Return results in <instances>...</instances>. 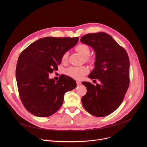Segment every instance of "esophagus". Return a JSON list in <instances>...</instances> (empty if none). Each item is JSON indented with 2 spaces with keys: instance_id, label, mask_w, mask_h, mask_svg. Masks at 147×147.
<instances>
[{
  "instance_id": "1",
  "label": "esophagus",
  "mask_w": 147,
  "mask_h": 147,
  "mask_svg": "<svg viewBox=\"0 0 147 147\" xmlns=\"http://www.w3.org/2000/svg\"><path fill=\"white\" fill-rule=\"evenodd\" d=\"M76 82H77V86H80V85L81 84V82L80 81H77Z\"/></svg>"
}]
</instances>
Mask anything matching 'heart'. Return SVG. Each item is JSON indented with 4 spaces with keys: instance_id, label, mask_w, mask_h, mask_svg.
Wrapping results in <instances>:
<instances>
[{
    "instance_id": "heart-1",
    "label": "heart",
    "mask_w": 147,
    "mask_h": 147,
    "mask_svg": "<svg viewBox=\"0 0 147 147\" xmlns=\"http://www.w3.org/2000/svg\"><path fill=\"white\" fill-rule=\"evenodd\" d=\"M76 50L82 56L85 57V60L87 61L92 62L94 59L89 56L91 50L90 47L84 44H80L76 47ZM69 56V52H66L62 55L61 59L63 61L67 60ZM89 71L88 69L86 66L81 67H70L66 70V74L76 79H81Z\"/></svg>"
}]
</instances>
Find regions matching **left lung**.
I'll return each mask as SVG.
<instances>
[{"mask_svg":"<svg viewBox=\"0 0 147 147\" xmlns=\"http://www.w3.org/2000/svg\"><path fill=\"white\" fill-rule=\"evenodd\" d=\"M80 41L94 50L95 68L89 74L100 84L82 82L87 94L81 98L84 109L96 117L108 116L121 105L129 86L130 61L127 52L105 32L88 34Z\"/></svg>","mask_w":147,"mask_h":147,"instance_id":"1","label":"left lung"}]
</instances>
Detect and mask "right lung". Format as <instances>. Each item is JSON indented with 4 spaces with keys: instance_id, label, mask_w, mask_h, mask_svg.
<instances>
[{
    "instance_id": "add662e5",
    "label": "right lung",
    "mask_w": 147,
    "mask_h": 147,
    "mask_svg": "<svg viewBox=\"0 0 147 147\" xmlns=\"http://www.w3.org/2000/svg\"><path fill=\"white\" fill-rule=\"evenodd\" d=\"M78 40V37H45L20 53L16 70L19 95L26 109L34 116L54 114L63 102L65 94L76 87V81L69 76H61L55 81L49 74L57 69L63 54Z\"/></svg>"
}]
</instances>
